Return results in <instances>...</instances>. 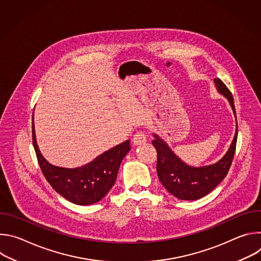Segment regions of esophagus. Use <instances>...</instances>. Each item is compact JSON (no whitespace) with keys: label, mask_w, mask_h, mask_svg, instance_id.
Here are the masks:
<instances>
[{"label":"esophagus","mask_w":261,"mask_h":261,"mask_svg":"<svg viewBox=\"0 0 261 261\" xmlns=\"http://www.w3.org/2000/svg\"><path fill=\"white\" fill-rule=\"evenodd\" d=\"M146 135L143 131H138L134 136H133V143L135 145H139V144H142L146 141Z\"/></svg>","instance_id":"34e87169"}]
</instances>
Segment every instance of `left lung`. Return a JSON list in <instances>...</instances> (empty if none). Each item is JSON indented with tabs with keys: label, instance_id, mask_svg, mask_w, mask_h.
<instances>
[{
	"label": "left lung",
	"instance_id": "1",
	"mask_svg": "<svg viewBox=\"0 0 261 261\" xmlns=\"http://www.w3.org/2000/svg\"><path fill=\"white\" fill-rule=\"evenodd\" d=\"M218 92L224 96L236 116L231 92L220 79L214 80ZM152 141L157 151V173L165 189L181 200H196L212 192L223 180L231 166L238 139V124L233 140L227 153L215 164L194 167L180 160L157 134Z\"/></svg>",
	"mask_w": 261,
	"mask_h": 261
}]
</instances>
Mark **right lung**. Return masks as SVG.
Wrapping results in <instances>:
<instances>
[{
  "mask_svg": "<svg viewBox=\"0 0 261 261\" xmlns=\"http://www.w3.org/2000/svg\"><path fill=\"white\" fill-rule=\"evenodd\" d=\"M32 128L36 156L45 178L60 195L79 205L96 203L109 192L116 182L121 162L131 148L130 140H126L84 166L59 167L50 164L39 151L34 129V114Z\"/></svg>",
  "mask_w": 261,
  "mask_h": 261,
  "instance_id": "right-lung-1",
  "label": "right lung"
}]
</instances>
